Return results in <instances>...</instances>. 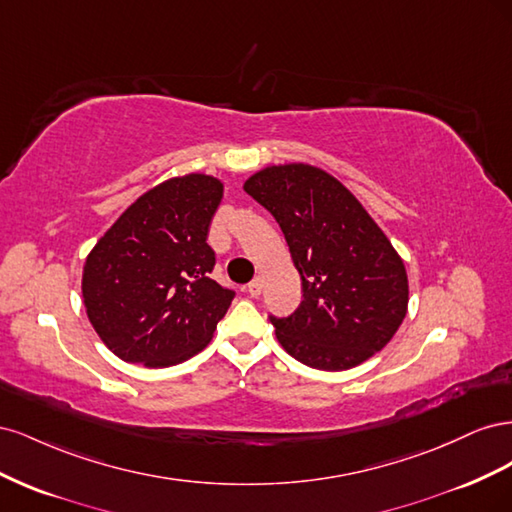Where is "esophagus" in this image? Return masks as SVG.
Instances as JSON below:
<instances>
[{
  "mask_svg": "<svg viewBox=\"0 0 512 512\" xmlns=\"http://www.w3.org/2000/svg\"><path fill=\"white\" fill-rule=\"evenodd\" d=\"M247 294H250V297H260V292H262V280H260V277H256V280H252L250 284H247Z\"/></svg>",
  "mask_w": 512,
  "mask_h": 512,
  "instance_id": "esophagus-1",
  "label": "esophagus"
}]
</instances>
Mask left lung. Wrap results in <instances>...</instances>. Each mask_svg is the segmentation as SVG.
<instances>
[{
	"label": "left lung",
	"instance_id": "1",
	"mask_svg": "<svg viewBox=\"0 0 512 512\" xmlns=\"http://www.w3.org/2000/svg\"><path fill=\"white\" fill-rule=\"evenodd\" d=\"M243 190L280 224L303 301L275 318L277 342L307 367L344 371L391 342L408 312V275L382 228L322 168L258 170Z\"/></svg>",
	"mask_w": 512,
	"mask_h": 512
}]
</instances>
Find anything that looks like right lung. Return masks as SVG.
Instances as JSON below:
<instances>
[{
	"instance_id": "add662e5",
	"label": "right lung",
	"mask_w": 512,
	"mask_h": 512,
	"mask_svg": "<svg viewBox=\"0 0 512 512\" xmlns=\"http://www.w3.org/2000/svg\"><path fill=\"white\" fill-rule=\"evenodd\" d=\"M224 196L211 175L168 179L119 215L89 252L83 301L121 361L170 367L203 350L235 290L211 277L209 224Z\"/></svg>"
}]
</instances>
